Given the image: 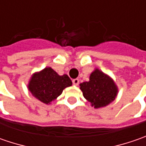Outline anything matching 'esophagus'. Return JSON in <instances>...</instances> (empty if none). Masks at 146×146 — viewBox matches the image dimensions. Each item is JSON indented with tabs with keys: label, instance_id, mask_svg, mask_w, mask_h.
<instances>
[{
	"label": "esophagus",
	"instance_id": "obj_1",
	"mask_svg": "<svg viewBox=\"0 0 146 146\" xmlns=\"http://www.w3.org/2000/svg\"><path fill=\"white\" fill-rule=\"evenodd\" d=\"M72 83H73V84H74L75 86H77V85L79 84V83H80V80H79L78 79H75V80H72Z\"/></svg>",
	"mask_w": 146,
	"mask_h": 146
}]
</instances>
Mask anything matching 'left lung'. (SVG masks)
<instances>
[{"instance_id":"obj_1","label":"left lung","mask_w":146,"mask_h":146,"mask_svg":"<svg viewBox=\"0 0 146 146\" xmlns=\"http://www.w3.org/2000/svg\"><path fill=\"white\" fill-rule=\"evenodd\" d=\"M80 88L84 98L94 108L105 107L110 104L118 95V86L114 80L98 68H95L89 76V81L83 82Z\"/></svg>"}]
</instances>
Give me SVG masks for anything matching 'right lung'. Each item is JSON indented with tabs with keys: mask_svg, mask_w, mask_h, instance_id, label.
<instances>
[{
	"mask_svg": "<svg viewBox=\"0 0 146 146\" xmlns=\"http://www.w3.org/2000/svg\"><path fill=\"white\" fill-rule=\"evenodd\" d=\"M71 85L72 82L67 75L59 76L48 66L32 74L27 88L34 98L48 105L62 94L64 88Z\"/></svg>",
	"mask_w": 146,
	"mask_h": 146,
	"instance_id": "right-lung-1",
	"label": "right lung"
}]
</instances>
